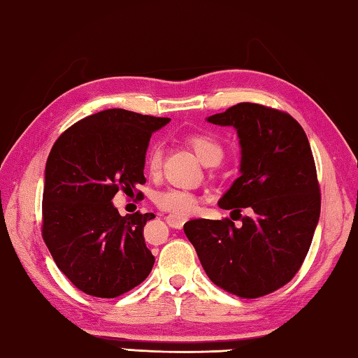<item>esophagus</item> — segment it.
Segmentation results:
<instances>
[{"instance_id":"34e87169","label":"esophagus","mask_w":358,"mask_h":358,"mask_svg":"<svg viewBox=\"0 0 358 358\" xmlns=\"http://www.w3.org/2000/svg\"><path fill=\"white\" fill-rule=\"evenodd\" d=\"M185 220L187 218H184V217H180V215H176V214H169L168 217H166V223L169 224V227L171 228H176V229H180L184 227V223H185Z\"/></svg>"}]
</instances>
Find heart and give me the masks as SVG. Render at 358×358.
Instances as JSON below:
<instances>
[{"label":"heart","instance_id":"obj_1","mask_svg":"<svg viewBox=\"0 0 358 358\" xmlns=\"http://www.w3.org/2000/svg\"><path fill=\"white\" fill-rule=\"evenodd\" d=\"M189 144L190 148L195 150L196 157L203 165L209 166V165H214V163H220L223 157V148L215 138H212L209 135H193L189 138ZM159 168H160V146L159 144H155L149 152V169L150 173H157L159 171ZM154 201L160 209L173 212V214L180 215V217L192 215L198 208V198L195 195H192L189 192L176 190V189L157 192L154 196Z\"/></svg>","mask_w":358,"mask_h":358}]
</instances>
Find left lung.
Listing matches in <instances>:
<instances>
[{"mask_svg": "<svg viewBox=\"0 0 358 358\" xmlns=\"http://www.w3.org/2000/svg\"><path fill=\"white\" fill-rule=\"evenodd\" d=\"M206 121L234 127L241 144V176L218 206L253 214L241 228L228 218H196L184 233L212 283L239 297L266 296L299 272L321 214L308 138L287 113L258 103H237Z\"/></svg>", "mask_w": 358, "mask_h": 358, "instance_id": "obj_1", "label": "left lung"}]
</instances>
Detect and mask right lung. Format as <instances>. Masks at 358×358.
<instances>
[{"label": "right lung", "instance_id": "add662e5", "mask_svg": "<svg viewBox=\"0 0 358 358\" xmlns=\"http://www.w3.org/2000/svg\"><path fill=\"white\" fill-rule=\"evenodd\" d=\"M169 121L103 110L73 124L50 150L42 237L59 271L90 296L115 299L152 271L143 228L154 214L122 217L111 199L146 182L150 135Z\"/></svg>", "mask_w": 358, "mask_h": 358}]
</instances>
